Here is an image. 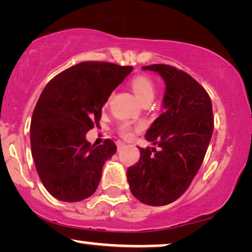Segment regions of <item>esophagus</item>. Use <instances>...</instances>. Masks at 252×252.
<instances>
[{
	"instance_id": "34e87169",
	"label": "esophagus",
	"mask_w": 252,
	"mask_h": 252,
	"mask_svg": "<svg viewBox=\"0 0 252 252\" xmlns=\"http://www.w3.org/2000/svg\"><path fill=\"white\" fill-rule=\"evenodd\" d=\"M117 147H118V150H120V149H123V148H125L126 144L122 142V141H118V142H117Z\"/></svg>"
}]
</instances>
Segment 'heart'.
I'll return each instance as SVG.
<instances>
[{"label":"heart","instance_id":"b5f03b06","mask_svg":"<svg viewBox=\"0 0 252 252\" xmlns=\"http://www.w3.org/2000/svg\"><path fill=\"white\" fill-rule=\"evenodd\" d=\"M130 87L135 93L137 98L142 102V104L153 101L155 94H156V89H155L153 80L146 77V75H137V77L133 78L132 81H130ZM141 127H142L141 125H134V124L128 122L122 123L119 126V134L125 139H130L134 132L139 130Z\"/></svg>","mask_w":252,"mask_h":252}]
</instances>
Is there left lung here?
<instances>
[{
  "instance_id": "obj_1",
  "label": "left lung",
  "mask_w": 252,
  "mask_h": 252,
  "mask_svg": "<svg viewBox=\"0 0 252 252\" xmlns=\"http://www.w3.org/2000/svg\"><path fill=\"white\" fill-rule=\"evenodd\" d=\"M142 68L164 79L165 111L146 134L159 150L140 148V160L128 167L127 179L134 197L161 206L180 197L201 167L215 125L212 103L205 89L185 71L166 64Z\"/></svg>"
}]
</instances>
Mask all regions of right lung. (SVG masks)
<instances>
[{
    "instance_id": "add662e5",
    "label": "right lung",
    "mask_w": 252,
    "mask_h": 252,
    "mask_svg": "<svg viewBox=\"0 0 252 252\" xmlns=\"http://www.w3.org/2000/svg\"><path fill=\"white\" fill-rule=\"evenodd\" d=\"M132 71L108 62H82L43 89L31 122V149L41 182L55 198L78 202L97 189L103 165L117 147L110 139L92 146L86 133L99 127L103 105Z\"/></svg>"
}]
</instances>
